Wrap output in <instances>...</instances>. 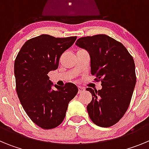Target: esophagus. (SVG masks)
I'll use <instances>...</instances> for the list:
<instances>
[{
  "label": "esophagus",
  "instance_id": "1",
  "mask_svg": "<svg viewBox=\"0 0 149 149\" xmlns=\"http://www.w3.org/2000/svg\"><path fill=\"white\" fill-rule=\"evenodd\" d=\"M84 90H85L84 87H83V86H78V93H83Z\"/></svg>",
  "mask_w": 149,
  "mask_h": 149
}]
</instances>
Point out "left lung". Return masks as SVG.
I'll return each mask as SVG.
<instances>
[{
  "instance_id": "1",
  "label": "left lung",
  "mask_w": 149,
  "mask_h": 149,
  "mask_svg": "<svg viewBox=\"0 0 149 149\" xmlns=\"http://www.w3.org/2000/svg\"><path fill=\"white\" fill-rule=\"evenodd\" d=\"M76 45L87 50L91 74L102 86L99 90L86 88L93 95L86 107L89 118L96 125L111 127L131 103L136 81L133 56L120 42L104 34L79 38Z\"/></svg>"
}]
</instances>
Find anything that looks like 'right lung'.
Returning <instances> with one entry per match:
<instances>
[{
    "label": "right lung",
    "mask_w": 149,
    "mask_h": 149,
    "mask_svg": "<svg viewBox=\"0 0 149 149\" xmlns=\"http://www.w3.org/2000/svg\"><path fill=\"white\" fill-rule=\"evenodd\" d=\"M77 36L56 38L42 34L26 42L14 64L18 97L30 119L43 129L60 125L65 116L68 104L78 92L77 86L66 83L55 85L48 74L58 68L60 56L75 42Z\"/></svg>",
    "instance_id": "add662e5"
}]
</instances>
